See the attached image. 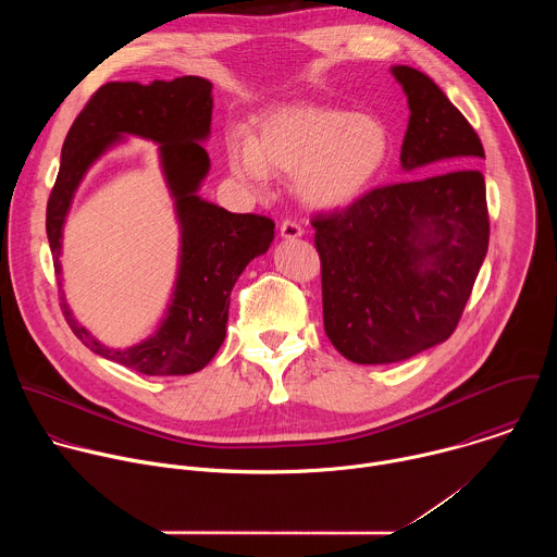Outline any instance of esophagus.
<instances>
[{
  "label": "esophagus",
  "instance_id": "1",
  "mask_svg": "<svg viewBox=\"0 0 557 557\" xmlns=\"http://www.w3.org/2000/svg\"><path fill=\"white\" fill-rule=\"evenodd\" d=\"M301 233H304V228L295 220H284L280 224V235L286 237V240H295V237H301Z\"/></svg>",
  "mask_w": 557,
  "mask_h": 557
}]
</instances>
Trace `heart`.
<instances>
[{"label":"heart","mask_w":557,"mask_h":557,"mask_svg":"<svg viewBox=\"0 0 557 557\" xmlns=\"http://www.w3.org/2000/svg\"><path fill=\"white\" fill-rule=\"evenodd\" d=\"M392 156L387 123L370 112L329 106H286L269 112L258 134L231 132L226 163L251 191H264L271 172L293 174L297 196L314 209L361 198Z\"/></svg>","instance_id":"obj_1"}]
</instances>
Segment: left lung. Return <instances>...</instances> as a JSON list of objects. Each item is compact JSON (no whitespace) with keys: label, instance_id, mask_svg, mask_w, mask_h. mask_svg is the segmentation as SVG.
Segmentation results:
<instances>
[{"label":"left lung","instance_id":"obj_1","mask_svg":"<svg viewBox=\"0 0 557 557\" xmlns=\"http://www.w3.org/2000/svg\"><path fill=\"white\" fill-rule=\"evenodd\" d=\"M408 95L401 168L467 165L385 185L312 218L324 329L350 361L410 359L456 331L490 245L483 143L432 78L392 65Z\"/></svg>","mask_w":557,"mask_h":557}]
</instances>
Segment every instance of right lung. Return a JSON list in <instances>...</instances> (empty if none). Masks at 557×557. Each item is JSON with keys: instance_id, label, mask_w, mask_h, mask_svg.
Listing matches in <instances>:
<instances>
[{"instance_id": "add662e5", "label": "right lung", "mask_w": 557, "mask_h": 557, "mask_svg": "<svg viewBox=\"0 0 557 557\" xmlns=\"http://www.w3.org/2000/svg\"><path fill=\"white\" fill-rule=\"evenodd\" d=\"M211 88L202 76H178L149 86L134 82L101 86L65 136L61 168L48 198L46 233L59 275L63 222L90 165L127 134L158 143L181 222L178 277L161 326L140 344L114 350L74 320L61 295L65 322L82 344L149 376L191 374L213 359L226 335L233 284L253 258L269 251L275 237L271 218L231 213L198 196L211 168L200 145L211 132Z\"/></svg>"}]
</instances>
